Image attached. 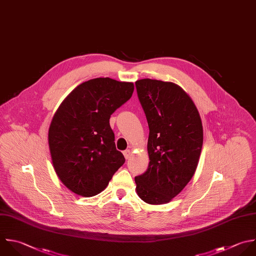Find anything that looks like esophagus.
I'll list each match as a JSON object with an SVG mask.
<instances>
[{
	"instance_id": "esophagus-1",
	"label": "esophagus",
	"mask_w": 256,
	"mask_h": 256,
	"mask_svg": "<svg viewBox=\"0 0 256 256\" xmlns=\"http://www.w3.org/2000/svg\"><path fill=\"white\" fill-rule=\"evenodd\" d=\"M123 154H124L125 159H128V158L131 156V151H130L129 149H127V150H125V151L123 152Z\"/></svg>"
}]
</instances>
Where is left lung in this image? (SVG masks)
<instances>
[{
	"instance_id": "obj_1",
	"label": "left lung",
	"mask_w": 256,
	"mask_h": 256,
	"mask_svg": "<svg viewBox=\"0 0 256 256\" xmlns=\"http://www.w3.org/2000/svg\"><path fill=\"white\" fill-rule=\"evenodd\" d=\"M149 126L148 169L135 177L138 196L149 204L168 203L194 175L203 144L198 110L178 85L152 79L135 82Z\"/></svg>"
}]
</instances>
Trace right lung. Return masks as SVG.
Returning a JSON list of instances; mask_svg holds the SVG:
<instances>
[{"mask_svg":"<svg viewBox=\"0 0 256 256\" xmlns=\"http://www.w3.org/2000/svg\"><path fill=\"white\" fill-rule=\"evenodd\" d=\"M133 91L131 82L96 78L77 86L59 106L49 128V148L56 174L72 192L99 194L124 164L109 119Z\"/></svg>","mask_w":256,"mask_h":256,"instance_id":"obj_1","label":"right lung"}]
</instances>
